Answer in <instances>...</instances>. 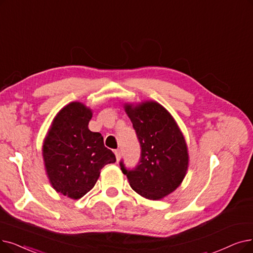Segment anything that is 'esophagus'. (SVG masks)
I'll return each instance as SVG.
<instances>
[{
  "mask_svg": "<svg viewBox=\"0 0 253 253\" xmlns=\"http://www.w3.org/2000/svg\"><path fill=\"white\" fill-rule=\"evenodd\" d=\"M115 155H116V158H117V161H119L121 159V155H122V153H121V150H116L115 151Z\"/></svg>",
  "mask_w": 253,
  "mask_h": 253,
  "instance_id": "1",
  "label": "esophagus"
}]
</instances>
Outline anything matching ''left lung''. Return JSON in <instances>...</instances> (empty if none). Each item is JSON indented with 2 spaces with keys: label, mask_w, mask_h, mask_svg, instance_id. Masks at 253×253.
<instances>
[{
  "label": "left lung",
  "mask_w": 253,
  "mask_h": 253,
  "mask_svg": "<svg viewBox=\"0 0 253 253\" xmlns=\"http://www.w3.org/2000/svg\"><path fill=\"white\" fill-rule=\"evenodd\" d=\"M140 145V159L133 169H121L136 193L148 200H160L179 187L188 169L184 136L171 115L161 104L146 101L125 104Z\"/></svg>",
  "instance_id": "1"
}]
</instances>
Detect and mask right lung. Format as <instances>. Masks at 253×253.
Instances as JSON below:
<instances>
[{
  "instance_id": "add662e5",
  "label": "right lung",
  "mask_w": 253,
  "mask_h": 253,
  "mask_svg": "<svg viewBox=\"0 0 253 253\" xmlns=\"http://www.w3.org/2000/svg\"><path fill=\"white\" fill-rule=\"evenodd\" d=\"M92 115L83 103H69L54 117L43 142V159L51 186L72 200L89 192L101 169L116 162L102 135L87 127Z\"/></svg>"
}]
</instances>
